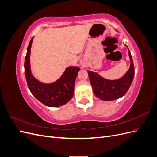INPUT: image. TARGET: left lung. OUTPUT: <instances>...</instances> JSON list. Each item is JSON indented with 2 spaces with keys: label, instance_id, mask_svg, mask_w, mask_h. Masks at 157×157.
<instances>
[{
  "label": "left lung",
  "instance_id": "left-lung-1",
  "mask_svg": "<svg viewBox=\"0 0 157 157\" xmlns=\"http://www.w3.org/2000/svg\"><path fill=\"white\" fill-rule=\"evenodd\" d=\"M128 50L130 66L127 72L120 78L109 80L102 77L96 72L88 71L94 94L98 98L103 101L115 100L124 96L130 87L134 77V66L130 52L128 48Z\"/></svg>",
  "mask_w": 157,
  "mask_h": 157
}]
</instances>
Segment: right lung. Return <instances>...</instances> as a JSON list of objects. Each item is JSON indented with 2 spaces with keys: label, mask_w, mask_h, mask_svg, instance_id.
I'll use <instances>...</instances> for the list:
<instances>
[{
  "label": "right lung",
  "mask_w": 157,
  "mask_h": 157,
  "mask_svg": "<svg viewBox=\"0 0 157 157\" xmlns=\"http://www.w3.org/2000/svg\"><path fill=\"white\" fill-rule=\"evenodd\" d=\"M33 37L27 47L24 68L27 86L30 92L38 100L50 107L62 106L69 102L74 94L76 78L80 68L67 67L60 78L52 83H43L33 77L31 70L30 54Z\"/></svg>",
  "instance_id": "add662e5"
}]
</instances>
